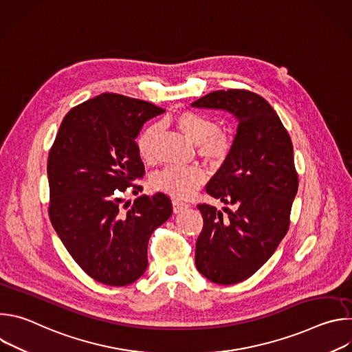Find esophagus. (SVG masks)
I'll return each instance as SVG.
<instances>
[{"instance_id": "esophagus-1", "label": "esophagus", "mask_w": 352, "mask_h": 352, "mask_svg": "<svg viewBox=\"0 0 352 352\" xmlns=\"http://www.w3.org/2000/svg\"><path fill=\"white\" fill-rule=\"evenodd\" d=\"M188 208H189V205H186V204H184V202H179V200H177V199L173 200L174 213H179V212H182V210H185V209H188Z\"/></svg>"}]
</instances>
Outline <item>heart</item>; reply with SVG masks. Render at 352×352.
<instances>
[{"label": "heart", "mask_w": 352, "mask_h": 352, "mask_svg": "<svg viewBox=\"0 0 352 352\" xmlns=\"http://www.w3.org/2000/svg\"><path fill=\"white\" fill-rule=\"evenodd\" d=\"M174 125L196 144L197 155L206 162L217 164L228 157L232 148V136L228 131L219 128L217 121L196 110H185L171 120ZM160 128L157 124H148L138 136L136 147L140 157L153 162L156 157V142ZM206 181V173L196 164H171L156 173L152 178L153 186L175 199L185 200L193 196Z\"/></svg>", "instance_id": "1"}]
</instances>
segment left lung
<instances>
[{
  "label": "left lung",
  "instance_id": "left-lung-1",
  "mask_svg": "<svg viewBox=\"0 0 352 352\" xmlns=\"http://www.w3.org/2000/svg\"><path fill=\"white\" fill-rule=\"evenodd\" d=\"M192 106L227 110L238 120L231 153L206 186L232 209L197 205L204 228L195 252L200 274L236 284L269 261L288 231L298 190L292 142L273 107L254 91L216 90Z\"/></svg>",
  "mask_w": 352,
  "mask_h": 352
}]
</instances>
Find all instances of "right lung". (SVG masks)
<instances>
[{"mask_svg": "<svg viewBox=\"0 0 352 352\" xmlns=\"http://www.w3.org/2000/svg\"><path fill=\"white\" fill-rule=\"evenodd\" d=\"M163 109L117 93L74 107L50 148L48 216L64 246L93 280L122 287L147 267V243L173 214L167 195L139 196L122 205L121 192L144 175L136 147L143 124Z\"/></svg>", "mask_w": 352, "mask_h": 352, "instance_id": "add662e5", "label": "right lung"}]
</instances>
